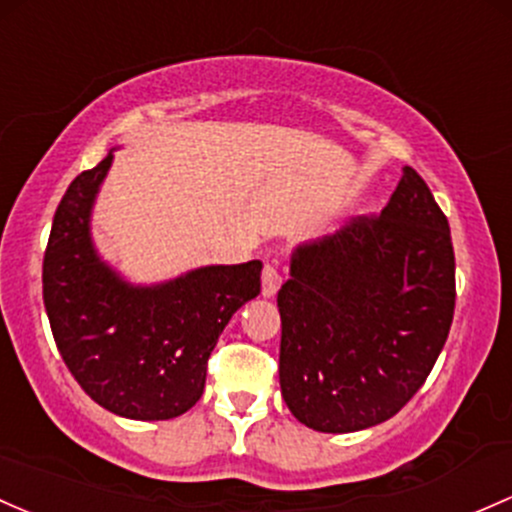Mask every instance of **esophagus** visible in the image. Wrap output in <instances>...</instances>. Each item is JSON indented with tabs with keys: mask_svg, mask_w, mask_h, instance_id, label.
<instances>
[{
	"mask_svg": "<svg viewBox=\"0 0 512 512\" xmlns=\"http://www.w3.org/2000/svg\"><path fill=\"white\" fill-rule=\"evenodd\" d=\"M279 284H282V277H279L277 267L267 262L265 270H262V297H267V299L274 297L279 289Z\"/></svg>",
	"mask_w": 512,
	"mask_h": 512,
	"instance_id": "esophagus-1",
	"label": "esophagus"
}]
</instances>
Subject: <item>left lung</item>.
<instances>
[{"label": "left lung", "mask_w": 512, "mask_h": 512, "mask_svg": "<svg viewBox=\"0 0 512 512\" xmlns=\"http://www.w3.org/2000/svg\"><path fill=\"white\" fill-rule=\"evenodd\" d=\"M449 220L412 166L380 218L301 242L277 294L279 387L326 434L397 414L432 373L454 319Z\"/></svg>", "instance_id": "8db88e82"}]
</instances>
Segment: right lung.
Wrapping results in <instances>:
<instances>
[{"instance_id": "add662e5", "label": "right lung", "mask_w": 512, "mask_h": 512, "mask_svg": "<svg viewBox=\"0 0 512 512\" xmlns=\"http://www.w3.org/2000/svg\"><path fill=\"white\" fill-rule=\"evenodd\" d=\"M112 152L75 176L53 215L43 304L68 370L100 407L139 422L174 419L201 400L220 333L260 294L262 262L206 265L152 284L127 279L93 238Z\"/></svg>"}]
</instances>
